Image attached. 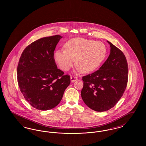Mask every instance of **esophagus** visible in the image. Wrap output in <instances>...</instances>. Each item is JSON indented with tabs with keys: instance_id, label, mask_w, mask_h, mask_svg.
I'll return each mask as SVG.
<instances>
[{
	"instance_id": "obj_1",
	"label": "esophagus",
	"mask_w": 146,
	"mask_h": 146,
	"mask_svg": "<svg viewBox=\"0 0 146 146\" xmlns=\"http://www.w3.org/2000/svg\"><path fill=\"white\" fill-rule=\"evenodd\" d=\"M78 79L77 77L76 76H70V80H71V82L72 83H73L74 82H76V80Z\"/></svg>"
}]
</instances>
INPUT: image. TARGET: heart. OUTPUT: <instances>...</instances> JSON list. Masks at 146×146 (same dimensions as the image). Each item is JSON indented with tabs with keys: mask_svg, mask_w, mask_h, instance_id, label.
<instances>
[{
	"mask_svg": "<svg viewBox=\"0 0 146 146\" xmlns=\"http://www.w3.org/2000/svg\"><path fill=\"white\" fill-rule=\"evenodd\" d=\"M64 50H57L54 55L56 61L63 70H68L76 58V64L83 73L97 69L104 61L107 49L101 42L75 38L64 45Z\"/></svg>",
	"mask_w": 146,
	"mask_h": 146,
	"instance_id": "1",
	"label": "heart"
}]
</instances>
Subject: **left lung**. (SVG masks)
Returning <instances> with one entry per match:
<instances>
[{
  "label": "left lung",
  "mask_w": 146,
  "mask_h": 146,
  "mask_svg": "<svg viewBox=\"0 0 146 146\" xmlns=\"http://www.w3.org/2000/svg\"><path fill=\"white\" fill-rule=\"evenodd\" d=\"M111 52L102 66L93 73L83 76L81 96L91 110L104 111L117 104L128 80V65L123 52L107 41Z\"/></svg>",
  "instance_id": "obj_1"
}]
</instances>
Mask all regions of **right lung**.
Masks as SVG:
<instances>
[{
	"mask_svg": "<svg viewBox=\"0 0 146 146\" xmlns=\"http://www.w3.org/2000/svg\"><path fill=\"white\" fill-rule=\"evenodd\" d=\"M61 38L56 35L32 42L19 61L17 74L20 91L28 103L39 110L55 108L70 83V76L57 68L54 57Z\"/></svg>",
	"mask_w": 146,
	"mask_h": 146,
	"instance_id": "right-lung-1",
	"label": "right lung"
}]
</instances>
